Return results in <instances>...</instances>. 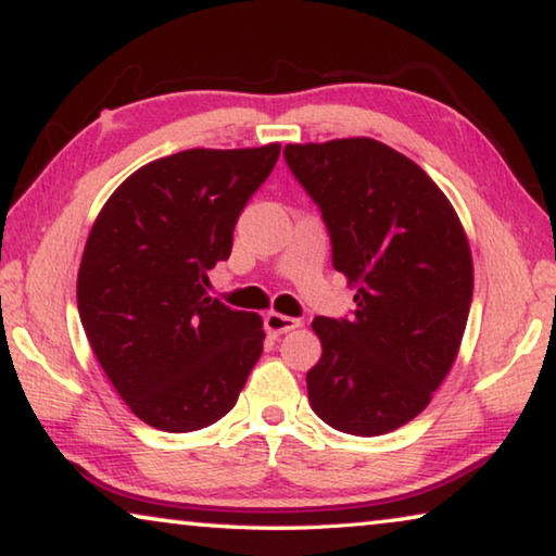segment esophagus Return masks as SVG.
Wrapping results in <instances>:
<instances>
[{
	"label": "esophagus",
	"mask_w": 556,
	"mask_h": 556,
	"mask_svg": "<svg viewBox=\"0 0 556 556\" xmlns=\"http://www.w3.org/2000/svg\"><path fill=\"white\" fill-rule=\"evenodd\" d=\"M296 326H299V318H291V316L277 314V312H269L265 316V328H267V333H271V336H281L287 331H294Z\"/></svg>",
	"instance_id": "obj_1"
}]
</instances>
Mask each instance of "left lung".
<instances>
[{
    "label": "left lung",
    "instance_id": "left-lung-1",
    "mask_svg": "<svg viewBox=\"0 0 556 556\" xmlns=\"http://www.w3.org/2000/svg\"><path fill=\"white\" fill-rule=\"evenodd\" d=\"M285 159L321 211L333 267L357 287L351 318H314L324 353L308 402L345 434H388L456 361L473 299L466 232L439 186L375 139L287 144Z\"/></svg>",
    "mask_w": 556,
    "mask_h": 556
}]
</instances>
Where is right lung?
I'll list each match as a JSON object with an SVG mask.
<instances>
[{
    "label": "right lung",
    "mask_w": 556,
    "mask_h": 556,
    "mask_svg": "<svg viewBox=\"0 0 556 556\" xmlns=\"http://www.w3.org/2000/svg\"><path fill=\"white\" fill-rule=\"evenodd\" d=\"M281 147L186 149L156 159L102 205L78 271L92 353L149 427H211L238 402L262 355V318L208 296V269Z\"/></svg>",
    "instance_id": "obj_1"
}]
</instances>
